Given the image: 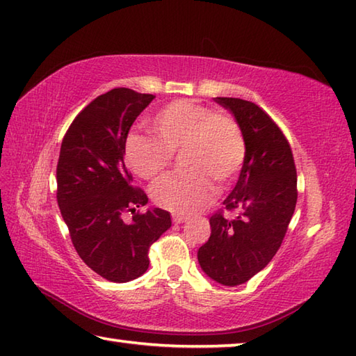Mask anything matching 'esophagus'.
I'll return each instance as SVG.
<instances>
[{
  "instance_id": "1",
  "label": "esophagus",
  "mask_w": 356,
  "mask_h": 356,
  "mask_svg": "<svg viewBox=\"0 0 356 356\" xmlns=\"http://www.w3.org/2000/svg\"><path fill=\"white\" fill-rule=\"evenodd\" d=\"M172 218H173V223H175V225L186 223V221H187V217H184V216H179V213H173Z\"/></svg>"
}]
</instances>
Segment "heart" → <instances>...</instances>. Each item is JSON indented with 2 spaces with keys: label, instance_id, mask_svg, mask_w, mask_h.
I'll return each instance as SVG.
<instances>
[{
  "label": "heart",
  "instance_id": "1",
  "mask_svg": "<svg viewBox=\"0 0 356 356\" xmlns=\"http://www.w3.org/2000/svg\"><path fill=\"white\" fill-rule=\"evenodd\" d=\"M158 139L133 135L125 156L140 178H156L170 164L172 153L183 150L186 173L156 181L152 195L159 206L177 213H192L209 203L216 192L210 179L227 184L243 165L246 144L240 125L223 113L193 100L181 99L164 106L152 119Z\"/></svg>",
  "mask_w": 356,
  "mask_h": 356
}]
</instances>
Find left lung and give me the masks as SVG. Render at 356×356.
Here are the masks:
<instances>
[{"label": "left lung", "instance_id": "obj_1", "mask_svg": "<svg viewBox=\"0 0 356 356\" xmlns=\"http://www.w3.org/2000/svg\"><path fill=\"white\" fill-rule=\"evenodd\" d=\"M236 119L246 156L232 192L223 204L238 209L236 218L216 213L211 237L198 250L201 270L213 282L237 286L256 276L276 256L298 200V177L290 144L256 104L213 97Z\"/></svg>", "mask_w": 356, "mask_h": 356}]
</instances>
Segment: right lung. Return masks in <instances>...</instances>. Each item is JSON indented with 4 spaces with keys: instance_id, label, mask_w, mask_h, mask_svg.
I'll return each mask as SVG.
<instances>
[{
    "instance_id": "add662e5",
    "label": "right lung",
    "mask_w": 356,
    "mask_h": 356,
    "mask_svg": "<svg viewBox=\"0 0 356 356\" xmlns=\"http://www.w3.org/2000/svg\"><path fill=\"white\" fill-rule=\"evenodd\" d=\"M115 88L85 106L63 138L57 164V201L77 254L92 271L124 284L147 271L149 248L172 226L170 213L149 207L130 223L124 212L149 203L133 189L125 143L130 127L152 100Z\"/></svg>"
}]
</instances>
